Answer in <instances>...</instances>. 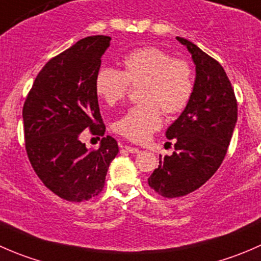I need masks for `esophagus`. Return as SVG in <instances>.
Instances as JSON below:
<instances>
[{
    "instance_id": "34e87169",
    "label": "esophagus",
    "mask_w": 261,
    "mask_h": 261,
    "mask_svg": "<svg viewBox=\"0 0 261 261\" xmlns=\"http://www.w3.org/2000/svg\"><path fill=\"white\" fill-rule=\"evenodd\" d=\"M123 147H125V150H127L128 152H133V154H139V152L141 151L139 147H134V146H130V145H125Z\"/></svg>"
}]
</instances>
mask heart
Segmentation results:
<instances>
[{
	"mask_svg": "<svg viewBox=\"0 0 261 261\" xmlns=\"http://www.w3.org/2000/svg\"><path fill=\"white\" fill-rule=\"evenodd\" d=\"M140 87L143 103L131 107L114 123L117 135L133 143H145L162 125V110L167 115L179 114L193 94V72L189 63L173 58L156 46H143L122 59V72L102 67L94 78L97 94L109 106L120 103Z\"/></svg>",
	"mask_w": 261,
	"mask_h": 261,
	"instance_id": "obj_1",
	"label": "heart"
}]
</instances>
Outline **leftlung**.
Instances as JSON below:
<instances>
[{"instance_id":"left-lung-1","label":"left lung","mask_w":261,"mask_h":261,"mask_svg":"<svg viewBox=\"0 0 261 261\" xmlns=\"http://www.w3.org/2000/svg\"><path fill=\"white\" fill-rule=\"evenodd\" d=\"M196 64L193 94L168 127L170 156H160L147 183L165 198L183 197L203 186L225 159L238 121V101L222 65L192 41L179 38Z\"/></svg>"}]
</instances>
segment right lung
Masks as SVG:
<instances>
[{"label":"right lung","instance_id":"1","mask_svg":"<svg viewBox=\"0 0 261 261\" xmlns=\"http://www.w3.org/2000/svg\"><path fill=\"white\" fill-rule=\"evenodd\" d=\"M110 36H87L55 55L39 72L22 109L25 149L44 186L60 198L84 202L101 193L117 141L105 135L94 78ZM102 136L88 150L81 131Z\"/></svg>","mask_w":261,"mask_h":261}]
</instances>
